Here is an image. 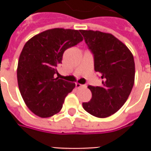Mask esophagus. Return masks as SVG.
Segmentation results:
<instances>
[{
	"mask_svg": "<svg viewBox=\"0 0 151 151\" xmlns=\"http://www.w3.org/2000/svg\"><path fill=\"white\" fill-rule=\"evenodd\" d=\"M76 88H86V85H81L80 83H76Z\"/></svg>",
	"mask_w": 151,
	"mask_h": 151,
	"instance_id": "1",
	"label": "esophagus"
}]
</instances>
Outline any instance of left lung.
Returning a JSON list of instances; mask_svg holds the SVG:
<instances>
[{
  "label": "left lung",
  "instance_id": "left-lung-1",
  "mask_svg": "<svg viewBox=\"0 0 151 151\" xmlns=\"http://www.w3.org/2000/svg\"><path fill=\"white\" fill-rule=\"evenodd\" d=\"M94 57V69L101 76V86H89L92 97L83 102L85 110L97 118L118 112L127 101L134 83V56L113 34L80 30Z\"/></svg>",
  "mask_w": 151,
  "mask_h": 151
}]
</instances>
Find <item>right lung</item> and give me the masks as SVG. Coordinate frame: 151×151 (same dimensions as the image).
Returning a JSON list of instances; mask_svg holds the SVG:
<instances>
[{
	"mask_svg": "<svg viewBox=\"0 0 151 151\" xmlns=\"http://www.w3.org/2000/svg\"><path fill=\"white\" fill-rule=\"evenodd\" d=\"M83 40L80 31L53 28L27 42L17 65L18 87L27 107L41 118L58 113L76 84L56 77L64 52Z\"/></svg>",
	"mask_w": 151,
	"mask_h": 151,
	"instance_id": "1",
	"label": "right lung"
}]
</instances>
